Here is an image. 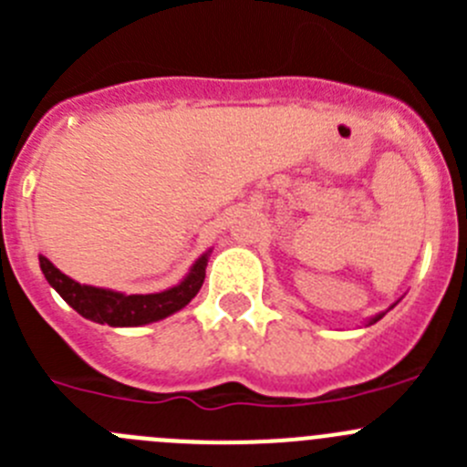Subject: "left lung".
<instances>
[{
    "mask_svg": "<svg viewBox=\"0 0 467 467\" xmlns=\"http://www.w3.org/2000/svg\"><path fill=\"white\" fill-rule=\"evenodd\" d=\"M380 317H382V316H376V317H373V320H371V325H373V322H378V320H380Z\"/></svg>",
    "mask_w": 467,
    "mask_h": 467,
    "instance_id": "obj_1",
    "label": "left lung"
}]
</instances>
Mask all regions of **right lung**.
Masks as SVG:
<instances>
[{
  "label": "right lung",
  "instance_id": "right-lung-1",
  "mask_svg": "<svg viewBox=\"0 0 467 467\" xmlns=\"http://www.w3.org/2000/svg\"><path fill=\"white\" fill-rule=\"evenodd\" d=\"M38 263H41V272L46 274L47 283L82 317L110 327H138L168 317L170 313L184 308L198 295L204 281L207 254L193 265L189 276L180 285L154 295H121L112 293V290H103V287L80 285L78 281L68 278L67 274L59 272L46 255H38Z\"/></svg>",
  "mask_w": 467,
  "mask_h": 467
}]
</instances>
